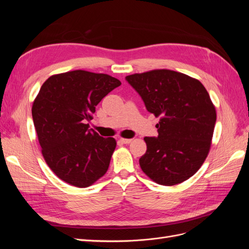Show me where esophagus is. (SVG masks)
Wrapping results in <instances>:
<instances>
[{
    "label": "esophagus",
    "mask_w": 249,
    "mask_h": 249,
    "mask_svg": "<svg viewBox=\"0 0 249 249\" xmlns=\"http://www.w3.org/2000/svg\"><path fill=\"white\" fill-rule=\"evenodd\" d=\"M120 142L124 143V144H129V143L132 142V139H125V138H120Z\"/></svg>",
    "instance_id": "34e87169"
}]
</instances>
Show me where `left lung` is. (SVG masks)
Instances as JSON below:
<instances>
[{"mask_svg": "<svg viewBox=\"0 0 249 249\" xmlns=\"http://www.w3.org/2000/svg\"><path fill=\"white\" fill-rule=\"evenodd\" d=\"M148 112L159 117L157 138L145 137L142 171L163 186L183 183L197 172L209 155L216 109L201 83L185 73L154 70L127 76Z\"/></svg>", "mask_w": 249, "mask_h": 249, "instance_id": "obj_1", "label": "left lung"}]
</instances>
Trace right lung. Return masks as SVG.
Wrapping results in <instances>:
<instances>
[{"label":"right lung","mask_w":249,"mask_h":249,"mask_svg":"<svg viewBox=\"0 0 249 249\" xmlns=\"http://www.w3.org/2000/svg\"><path fill=\"white\" fill-rule=\"evenodd\" d=\"M122 85L107 73L72 71L53 74L32 106L35 131L48 166L74 187L93 185L109 168L116 140L89 130L96 105Z\"/></svg>","instance_id":"right-lung-1"}]
</instances>
